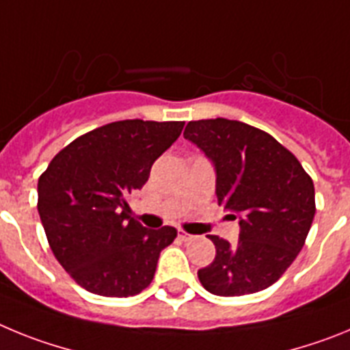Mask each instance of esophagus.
<instances>
[{
    "label": "esophagus",
    "mask_w": 350,
    "mask_h": 350,
    "mask_svg": "<svg viewBox=\"0 0 350 350\" xmlns=\"http://www.w3.org/2000/svg\"><path fill=\"white\" fill-rule=\"evenodd\" d=\"M178 238H180V240H184V242H189V240H193V238H194V234L185 233L184 230H180V231H178Z\"/></svg>",
    "instance_id": "obj_1"
}]
</instances>
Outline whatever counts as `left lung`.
Returning <instances> with one entry per match:
<instances>
[{
  "instance_id": "left-lung-1",
  "label": "left lung",
  "mask_w": 350,
  "mask_h": 350,
  "mask_svg": "<svg viewBox=\"0 0 350 350\" xmlns=\"http://www.w3.org/2000/svg\"><path fill=\"white\" fill-rule=\"evenodd\" d=\"M184 137L213 163L219 205L240 224L234 245L208 234L215 259L198 270V279L217 296L267 289L305 245L315 215L310 175L271 135L240 120H191Z\"/></svg>"
}]
</instances>
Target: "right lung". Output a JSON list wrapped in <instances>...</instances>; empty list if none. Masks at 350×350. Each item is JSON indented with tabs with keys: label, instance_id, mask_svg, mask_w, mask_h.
Here are the masks:
<instances>
[{
	"label": "right lung",
	"instance_id": "1",
	"mask_svg": "<svg viewBox=\"0 0 350 350\" xmlns=\"http://www.w3.org/2000/svg\"><path fill=\"white\" fill-rule=\"evenodd\" d=\"M184 122L117 120L55 154L38 178V213L61 267L89 293L135 296L152 282L161 250L177 237L129 217L126 198L148 180L154 161Z\"/></svg>",
	"mask_w": 350,
	"mask_h": 350
}]
</instances>
